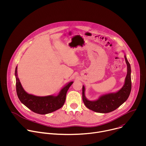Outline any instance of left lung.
Segmentation results:
<instances>
[{
    "instance_id": "1",
    "label": "left lung",
    "mask_w": 146,
    "mask_h": 146,
    "mask_svg": "<svg viewBox=\"0 0 146 146\" xmlns=\"http://www.w3.org/2000/svg\"><path fill=\"white\" fill-rule=\"evenodd\" d=\"M124 58L127 65V74L124 84L119 90L101 95L95 100H90L86 96V88L82 86V100L88 109L97 113H108L117 109L128 99L132 88L131 69L125 54Z\"/></svg>"
}]
</instances>
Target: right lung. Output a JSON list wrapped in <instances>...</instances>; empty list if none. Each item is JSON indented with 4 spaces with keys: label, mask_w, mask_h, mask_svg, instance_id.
I'll return each instance as SVG.
<instances>
[{
    "label": "right lung",
    "mask_w": 146,
    "mask_h": 146,
    "mask_svg": "<svg viewBox=\"0 0 146 146\" xmlns=\"http://www.w3.org/2000/svg\"><path fill=\"white\" fill-rule=\"evenodd\" d=\"M15 76L17 94L19 100L31 110L39 114H49L63 106L66 100V93L73 83V81L68 82L60 89L58 94L39 96L28 94L24 90L18 77L17 66L15 68Z\"/></svg>",
    "instance_id": "1"
}]
</instances>
